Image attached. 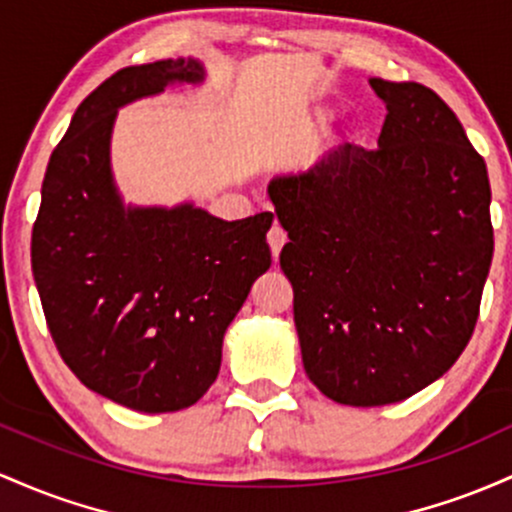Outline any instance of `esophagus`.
Instances as JSON below:
<instances>
[{
  "label": "esophagus",
  "mask_w": 512,
  "mask_h": 512,
  "mask_svg": "<svg viewBox=\"0 0 512 512\" xmlns=\"http://www.w3.org/2000/svg\"><path fill=\"white\" fill-rule=\"evenodd\" d=\"M287 244V234L285 229L275 222V225L268 229V246H271V254L273 258L280 256V251H283V246Z\"/></svg>",
  "instance_id": "1"
}]
</instances>
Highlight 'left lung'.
Listing matches in <instances>:
<instances>
[{"mask_svg": "<svg viewBox=\"0 0 512 512\" xmlns=\"http://www.w3.org/2000/svg\"><path fill=\"white\" fill-rule=\"evenodd\" d=\"M370 86L387 103L377 149L268 186L304 372L346 406L404 401L457 363L493 256L486 162L452 108L416 82Z\"/></svg>", "mask_w": 512, "mask_h": 512, "instance_id": "left-lung-1", "label": "left lung"}]
</instances>
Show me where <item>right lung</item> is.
Returning <instances> with one entry per match:
<instances>
[{"label":"right lung","instance_id":"obj_1","mask_svg":"<svg viewBox=\"0 0 512 512\" xmlns=\"http://www.w3.org/2000/svg\"><path fill=\"white\" fill-rule=\"evenodd\" d=\"M203 74L193 57L159 60L91 91L50 157L33 225V278L62 360L91 392L145 413L208 392L227 326L271 268V212L225 222L191 203L125 208L113 183L118 108Z\"/></svg>","mask_w":512,"mask_h":512}]
</instances>
